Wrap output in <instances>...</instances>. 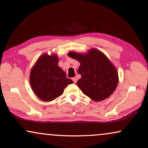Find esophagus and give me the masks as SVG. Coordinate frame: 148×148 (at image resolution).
<instances>
[{
    "label": "esophagus",
    "mask_w": 148,
    "mask_h": 148,
    "mask_svg": "<svg viewBox=\"0 0 148 148\" xmlns=\"http://www.w3.org/2000/svg\"><path fill=\"white\" fill-rule=\"evenodd\" d=\"M72 80H73V82H74V83H76L77 79L76 77H73V78H72Z\"/></svg>",
    "instance_id": "34e87169"
}]
</instances>
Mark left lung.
I'll use <instances>...</instances> for the list:
<instances>
[{"instance_id":"8db88e82","label":"left lung","mask_w":148,"mask_h":148,"mask_svg":"<svg viewBox=\"0 0 148 148\" xmlns=\"http://www.w3.org/2000/svg\"><path fill=\"white\" fill-rule=\"evenodd\" d=\"M68 55L81 63L77 72L82 77L77 85L85 95L100 101L112 95L119 83V75L103 53L92 48L85 54L70 52Z\"/></svg>"}]
</instances>
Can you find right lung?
Here are the masks:
<instances>
[{
  "mask_svg": "<svg viewBox=\"0 0 148 148\" xmlns=\"http://www.w3.org/2000/svg\"><path fill=\"white\" fill-rule=\"evenodd\" d=\"M57 55L47 53L40 57L30 72L29 83L34 92L42 101L55 100L63 93L64 88L73 83L58 66Z\"/></svg>",
  "mask_w": 148,
  "mask_h": 148,
  "instance_id": "add662e5",
  "label": "right lung"
}]
</instances>
